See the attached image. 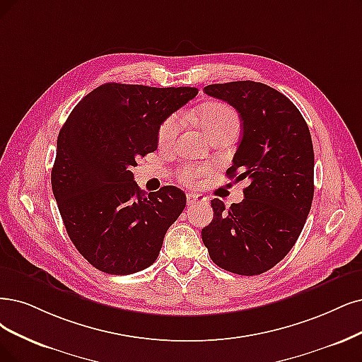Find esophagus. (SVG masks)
Here are the masks:
<instances>
[{
	"mask_svg": "<svg viewBox=\"0 0 362 362\" xmlns=\"http://www.w3.org/2000/svg\"><path fill=\"white\" fill-rule=\"evenodd\" d=\"M207 198L202 194H195V192H189L188 194V204L192 206V204H202V203H206Z\"/></svg>",
	"mask_w": 362,
	"mask_h": 362,
	"instance_id": "34e87169",
	"label": "esophagus"
}]
</instances>
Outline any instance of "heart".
Wrapping results in <instances>:
<instances>
[{"label":"heart","instance_id":"obj_1","mask_svg":"<svg viewBox=\"0 0 362 362\" xmlns=\"http://www.w3.org/2000/svg\"><path fill=\"white\" fill-rule=\"evenodd\" d=\"M199 124H202L203 129L206 131L207 136H211L216 131L225 129V128H238L240 120L233 107L225 103H207L202 109L198 110ZM180 129V119L179 116L173 115L168 119H165L163 125L159 127L158 140L159 144H170L176 139ZM207 167H195V165H185L177 171V179L185 185H194L199 176L207 173Z\"/></svg>","mask_w":362,"mask_h":362}]
</instances>
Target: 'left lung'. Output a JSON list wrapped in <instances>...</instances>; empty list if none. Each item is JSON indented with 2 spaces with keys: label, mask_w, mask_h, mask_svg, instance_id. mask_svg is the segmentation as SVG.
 <instances>
[{
  "label": "left lung",
  "mask_w": 362,
  "mask_h": 362,
  "mask_svg": "<svg viewBox=\"0 0 362 362\" xmlns=\"http://www.w3.org/2000/svg\"><path fill=\"white\" fill-rule=\"evenodd\" d=\"M207 95L238 112L243 137L226 176L249 179L242 203L211 199L213 221L202 230L211 261L257 276L282 261L298 240L313 202L315 153L309 127L284 93L252 80L216 83Z\"/></svg>",
  "instance_id": "8db88e82"
}]
</instances>
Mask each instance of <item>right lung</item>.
Here are the masks:
<instances>
[{"instance_id": "1", "label": "right lung", "mask_w": 362, "mask_h": 362, "mask_svg": "<svg viewBox=\"0 0 362 362\" xmlns=\"http://www.w3.org/2000/svg\"><path fill=\"white\" fill-rule=\"evenodd\" d=\"M197 93L110 82L89 92L61 128L52 191L73 245L100 272L125 276L156 261L186 195L176 186L144 194L131 170L156 151L160 124Z\"/></svg>"}]
</instances>
